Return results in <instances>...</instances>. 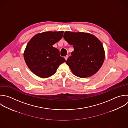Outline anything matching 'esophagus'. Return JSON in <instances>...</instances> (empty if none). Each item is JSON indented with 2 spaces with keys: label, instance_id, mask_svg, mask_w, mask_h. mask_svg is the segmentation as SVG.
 Segmentation results:
<instances>
[{
  "label": "esophagus",
  "instance_id": "1",
  "mask_svg": "<svg viewBox=\"0 0 128 128\" xmlns=\"http://www.w3.org/2000/svg\"><path fill=\"white\" fill-rule=\"evenodd\" d=\"M68 56H66L64 57V58H65V60H67V59H68Z\"/></svg>",
  "mask_w": 128,
  "mask_h": 128
}]
</instances>
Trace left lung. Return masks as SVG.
Segmentation results:
<instances>
[{
	"instance_id": "1",
	"label": "left lung",
	"mask_w": 128,
	"mask_h": 128,
	"mask_svg": "<svg viewBox=\"0 0 128 128\" xmlns=\"http://www.w3.org/2000/svg\"><path fill=\"white\" fill-rule=\"evenodd\" d=\"M64 38L74 48L66 62L72 73L82 78L95 74L104 60V51L100 40L88 33L70 32H65Z\"/></svg>"
}]
</instances>
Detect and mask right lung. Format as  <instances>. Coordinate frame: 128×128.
I'll return each instance as SVG.
<instances>
[{
  "mask_svg": "<svg viewBox=\"0 0 128 128\" xmlns=\"http://www.w3.org/2000/svg\"><path fill=\"white\" fill-rule=\"evenodd\" d=\"M63 31L46 32L34 36L28 44L24 52L25 62L36 76L46 78L56 72L59 66L66 62L60 51L52 45L62 38Z\"/></svg>",
  "mask_w": 128,
  "mask_h": 128,
  "instance_id": "right-lung-1",
  "label": "right lung"
}]
</instances>
